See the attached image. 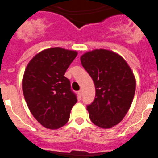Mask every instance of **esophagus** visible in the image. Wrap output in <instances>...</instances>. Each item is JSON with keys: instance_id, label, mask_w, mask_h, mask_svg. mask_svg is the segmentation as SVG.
I'll return each instance as SVG.
<instances>
[{"instance_id": "esophagus-1", "label": "esophagus", "mask_w": 158, "mask_h": 158, "mask_svg": "<svg viewBox=\"0 0 158 158\" xmlns=\"http://www.w3.org/2000/svg\"><path fill=\"white\" fill-rule=\"evenodd\" d=\"M77 93H78V96H81V95H82V90H80V91H78Z\"/></svg>"}]
</instances>
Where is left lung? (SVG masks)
Here are the masks:
<instances>
[{
    "mask_svg": "<svg viewBox=\"0 0 158 158\" xmlns=\"http://www.w3.org/2000/svg\"><path fill=\"white\" fill-rule=\"evenodd\" d=\"M81 62L96 89L94 100L87 107L89 118L99 127H113L123 119L132 104L135 75L124 58L109 50L88 51L81 55Z\"/></svg>",
    "mask_w": 158,
    "mask_h": 158,
    "instance_id": "obj_1",
    "label": "left lung"
}]
</instances>
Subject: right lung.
<instances>
[{"mask_svg":"<svg viewBox=\"0 0 158 158\" xmlns=\"http://www.w3.org/2000/svg\"><path fill=\"white\" fill-rule=\"evenodd\" d=\"M77 55L76 51L51 47L35 54L25 69L22 80L25 100L32 115L47 129L66 124L77 101L64 76Z\"/></svg>","mask_w":158,"mask_h":158,"instance_id":"obj_1","label":"right lung"}]
</instances>
